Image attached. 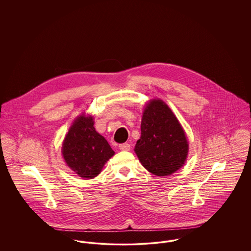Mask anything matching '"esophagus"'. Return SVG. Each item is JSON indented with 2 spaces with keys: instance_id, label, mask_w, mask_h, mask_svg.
Instances as JSON below:
<instances>
[{
  "instance_id": "esophagus-1",
  "label": "esophagus",
  "mask_w": 251,
  "mask_h": 251,
  "mask_svg": "<svg viewBox=\"0 0 251 251\" xmlns=\"http://www.w3.org/2000/svg\"><path fill=\"white\" fill-rule=\"evenodd\" d=\"M120 150H121V151H130V150H131V146H130V144L128 143L120 144Z\"/></svg>"
}]
</instances>
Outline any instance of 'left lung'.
Segmentation results:
<instances>
[{
    "label": "left lung",
    "instance_id": "obj_1",
    "mask_svg": "<svg viewBox=\"0 0 251 251\" xmlns=\"http://www.w3.org/2000/svg\"><path fill=\"white\" fill-rule=\"evenodd\" d=\"M188 149L185 132L170 108L161 100H151L134 148L142 166L156 176L171 175L183 166Z\"/></svg>",
    "mask_w": 251,
    "mask_h": 251
}]
</instances>
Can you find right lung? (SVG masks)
<instances>
[{"instance_id": "right-lung-1", "label": "right lung", "mask_w": 251, "mask_h": 251, "mask_svg": "<svg viewBox=\"0 0 251 251\" xmlns=\"http://www.w3.org/2000/svg\"><path fill=\"white\" fill-rule=\"evenodd\" d=\"M67 165L84 179L98 176L108 160L115 154L106 139L97 132L92 117L77 118L62 146Z\"/></svg>"}]
</instances>
